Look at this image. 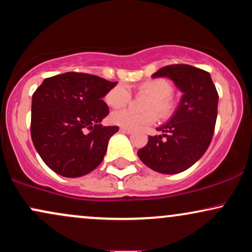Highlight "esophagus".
I'll return each instance as SVG.
<instances>
[{
    "mask_svg": "<svg viewBox=\"0 0 252 252\" xmlns=\"http://www.w3.org/2000/svg\"><path fill=\"white\" fill-rule=\"evenodd\" d=\"M120 131H121V132H123V134H126V135L132 134V130H130V129H126V128H121V129H120Z\"/></svg>",
    "mask_w": 252,
    "mask_h": 252,
    "instance_id": "obj_1",
    "label": "esophagus"
}]
</instances>
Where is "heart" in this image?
<instances>
[{
  "label": "heart",
  "instance_id": "1",
  "mask_svg": "<svg viewBox=\"0 0 252 252\" xmlns=\"http://www.w3.org/2000/svg\"><path fill=\"white\" fill-rule=\"evenodd\" d=\"M140 91L147 92L153 99H150L148 104V112H136L131 109H122L114 111L110 116V121L115 126L126 129H138L141 126H149L158 121V112L161 116H168L173 110V104L170 102L169 97L172 96L173 88L172 85L164 79H150L138 85ZM130 90L126 84H118L114 86L108 94H105V102L111 108H122L129 103Z\"/></svg>",
  "mask_w": 252,
  "mask_h": 252
}]
</instances>
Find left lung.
<instances>
[{"label": "left lung", "mask_w": 252, "mask_h": 252, "mask_svg": "<svg viewBox=\"0 0 252 252\" xmlns=\"http://www.w3.org/2000/svg\"><path fill=\"white\" fill-rule=\"evenodd\" d=\"M160 77L169 78L182 97L168 122L156 128L162 134L149 136L137 155L155 172L178 174L193 166L209 148L218 114V92L209 72L190 65L164 66L153 74Z\"/></svg>", "instance_id": "8db88e82"}]
</instances>
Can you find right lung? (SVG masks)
<instances>
[{
    "label": "right lung",
    "mask_w": 252,
    "mask_h": 252,
    "mask_svg": "<svg viewBox=\"0 0 252 252\" xmlns=\"http://www.w3.org/2000/svg\"><path fill=\"white\" fill-rule=\"evenodd\" d=\"M117 82L88 73L46 78L32 97L31 135L40 158L57 174L79 178L99 166L118 126H103V97Z\"/></svg>",
    "instance_id": "1"
}]
</instances>
